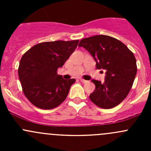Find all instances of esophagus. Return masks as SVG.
<instances>
[{
    "label": "esophagus",
    "instance_id": "34e87169",
    "mask_svg": "<svg viewBox=\"0 0 151 151\" xmlns=\"http://www.w3.org/2000/svg\"><path fill=\"white\" fill-rule=\"evenodd\" d=\"M80 81H81L83 83H88V81H87V80H84V79H82V78H81V79H80Z\"/></svg>",
    "mask_w": 151,
    "mask_h": 151
}]
</instances>
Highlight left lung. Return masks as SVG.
Masks as SVG:
<instances>
[{
	"label": "left lung",
	"mask_w": 151,
	"mask_h": 151,
	"mask_svg": "<svg viewBox=\"0 0 151 151\" xmlns=\"http://www.w3.org/2000/svg\"><path fill=\"white\" fill-rule=\"evenodd\" d=\"M93 57L96 68L106 71L104 83L96 80L90 99L103 109H111L126 99L133 85L137 74L136 58L134 53L121 41L106 35H97L80 41Z\"/></svg>",
	"instance_id": "left-lung-1"
}]
</instances>
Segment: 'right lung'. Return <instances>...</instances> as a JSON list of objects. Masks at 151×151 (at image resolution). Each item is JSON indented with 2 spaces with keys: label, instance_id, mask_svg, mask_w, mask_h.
Here are the masks:
<instances>
[{
  "label": "right lung",
  "instance_id": "1",
  "mask_svg": "<svg viewBox=\"0 0 151 151\" xmlns=\"http://www.w3.org/2000/svg\"><path fill=\"white\" fill-rule=\"evenodd\" d=\"M79 40L46 42L34 45L22 55L18 68L22 91L31 104L51 109L66 99L74 79L57 74L77 48Z\"/></svg>",
  "mask_w": 151,
  "mask_h": 151
}]
</instances>
